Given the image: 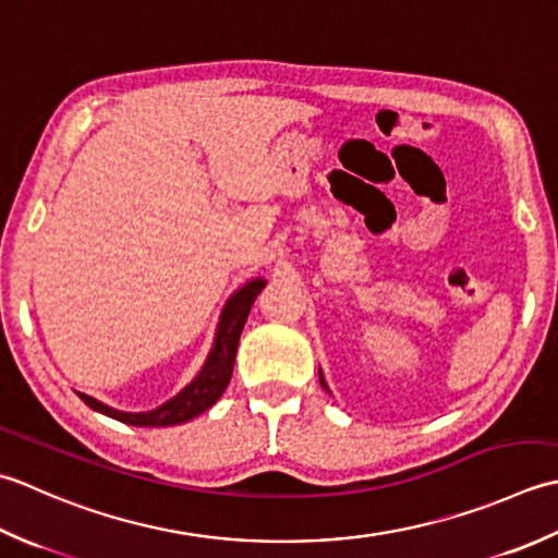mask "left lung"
Returning a JSON list of instances; mask_svg holds the SVG:
<instances>
[{"mask_svg":"<svg viewBox=\"0 0 558 558\" xmlns=\"http://www.w3.org/2000/svg\"><path fill=\"white\" fill-rule=\"evenodd\" d=\"M320 383H323V388L327 390V385H325V378H323V373H320Z\"/></svg>","mask_w":558,"mask_h":558,"instance_id":"left-lung-1","label":"left lung"}]
</instances>
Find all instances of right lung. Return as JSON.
<instances>
[{
	"label": "right lung",
	"mask_w": 558,
	"mask_h": 558,
	"mask_svg": "<svg viewBox=\"0 0 558 558\" xmlns=\"http://www.w3.org/2000/svg\"><path fill=\"white\" fill-rule=\"evenodd\" d=\"M265 279L247 281L243 289H238L231 299L226 301L219 327H216L211 351L207 361H204L202 371L195 375V380L185 385L183 390L175 397H170L161 407L151 409V412H120V409H112L88 395L78 392V397H82L90 409H96V412L110 418H118V422L130 426H175L190 422V418L199 416L202 412H207V409L223 395V390L229 388L238 339H241L247 313L253 308L257 293L265 289Z\"/></svg>",
	"instance_id": "right-lung-1"
}]
</instances>
